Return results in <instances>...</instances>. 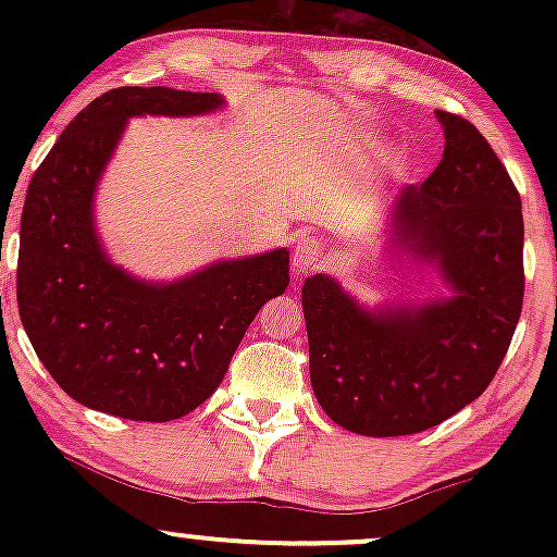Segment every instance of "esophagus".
Instances as JSON below:
<instances>
[{
  "label": "esophagus",
  "mask_w": 557,
  "mask_h": 557,
  "mask_svg": "<svg viewBox=\"0 0 557 557\" xmlns=\"http://www.w3.org/2000/svg\"><path fill=\"white\" fill-rule=\"evenodd\" d=\"M324 261H327V246L317 235H304L296 243V251H293V270L296 272L322 270Z\"/></svg>",
  "instance_id": "1"
}]
</instances>
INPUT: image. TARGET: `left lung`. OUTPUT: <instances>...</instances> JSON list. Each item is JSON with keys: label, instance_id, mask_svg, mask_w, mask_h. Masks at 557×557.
I'll use <instances>...</instances> for the list:
<instances>
[{"label": "left lung", "instance_id": "8db88e82", "mask_svg": "<svg viewBox=\"0 0 557 557\" xmlns=\"http://www.w3.org/2000/svg\"><path fill=\"white\" fill-rule=\"evenodd\" d=\"M443 162L395 203V235L434 261L456 298L363 311L335 280L304 283L311 387L356 434L398 437L443 424L487 389L523 306L521 196L469 120L437 112Z\"/></svg>", "mask_w": 557, "mask_h": 557}]
</instances>
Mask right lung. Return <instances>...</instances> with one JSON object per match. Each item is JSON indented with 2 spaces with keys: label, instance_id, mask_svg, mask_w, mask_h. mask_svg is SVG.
<instances>
[{
  "label": "right lung",
  "instance_id": "obj_1",
  "mask_svg": "<svg viewBox=\"0 0 557 557\" xmlns=\"http://www.w3.org/2000/svg\"><path fill=\"white\" fill-rule=\"evenodd\" d=\"M216 94L120 86L75 114L28 185L17 309L47 372L73 400L133 421H172L220 387L248 324L285 293L290 253L220 261L175 285L110 264L94 233L96 181L133 114H201Z\"/></svg>",
  "mask_w": 557,
  "mask_h": 557
}]
</instances>
